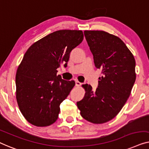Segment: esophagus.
Wrapping results in <instances>:
<instances>
[{
    "instance_id": "esophagus-1",
    "label": "esophagus",
    "mask_w": 149,
    "mask_h": 149,
    "mask_svg": "<svg viewBox=\"0 0 149 149\" xmlns=\"http://www.w3.org/2000/svg\"><path fill=\"white\" fill-rule=\"evenodd\" d=\"M81 84V83L79 82V81H75V86L79 87V86H80Z\"/></svg>"
}]
</instances>
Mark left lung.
<instances>
[{"mask_svg":"<svg viewBox=\"0 0 149 149\" xmlns=\"http://www.w3.org/2000/svg\"><path fill=\"white\" fill-rule=\"evenodd\" d=\"M95 67L102 70L95 92L83 84L85 95L77 106L84 119L95 124L107 122L119 113L136 80V61L125 43L104 31L85 30Z\"/></svg>","mask_w":149,"mask_h":149,"instance_id":"left-lung-1","label":"left lung"}]
</instances>
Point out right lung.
<instances>
[{"label": "right lung", "instance_id": "obj_1", "mask_svg": "<svg viewBox=\"0 0 149 149\" xmlns=\"http://www.w3.org/2000/svg\"><path fill=\"white\" fill-rule=\"evenodd\" d=\"M84 39L81 30H61L36 42L28 49L15 77L16 98L25 119L38 127L55 122L60 104L75 86L57 75V68L67 63L71 51Z\"/></svg>", "mask_w": 149, "mask_h": 149}]
</instances>
